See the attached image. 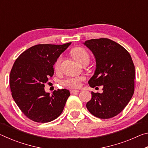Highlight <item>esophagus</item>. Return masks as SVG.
Here are the masks:
<instances>
[{"mask_svg": "<svg viewBox=\"0 0 148 148\" xmlns=\"http://www.w3.org/2000/svg\"><path fill=\"white\" fill-rule=\"evenodd\" d=\"M79 91L78 90H74V89H72L71 90V94H75V93H77V92H78Z\"/></svg>", "mask_w": 148, "mask_h": 148, "instance_id": "obj_1", "label": "esophagus"}]
</instances>
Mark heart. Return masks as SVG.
Returning a JSON list of instances; mask_svg holds the SVG:
<instances>
[{
    "mask_svg": "<svg viewBox=\"0 0 148 148\" xmlns=\"http://www.w3.org/2000/svg\"><path fill=\"white\" fill-rule=\"evenodd\" d=\"M71 54L72 57L79 63L86 61H89V55L86 49L80 47H77L72 49L71 51ZM61 62V57H59L54 63V69L56 71H58L60 69ZM85 79L84 76L71 77L62 80L61 84L62 86L68 87L72 89L79 88L82 86V82Z\"/></svg>",
    "mask_w": 148,
    "mask_h": 148,
    "instance_id": "obj_1",
    "label": "heart"
}]
</instances>
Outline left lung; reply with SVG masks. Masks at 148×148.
Wrapping results in <instances>:
<instances>
[{"mask_svg": "<svg viewBox=\"0 0 148 148\" xmlns=\"http://www.w3.org/2000/svg\"><path fill=\"white\" fill-rule=\"evenodd\" d=\"M83 44L96 61L89 86H103L102 93L91 92L86 107L95 117L111 118L123 111L134 94L135 70L131 56L121 45L108 38L91 39Z\"/></svg>", "mask_w": 148, "mask_h": 148, "instance_id": "obj_1", "label": "left lung"}]
</instances>
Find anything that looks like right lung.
<instances>
[{"instance_id": "obj_1", "label": "right lung", "mask_w": 148, "mask_h": 148, "mask_svg": "<svg viewBox=\"0 0 148 148\" xmlns=\"http://www.w3.org/2000/svg\"><path fill=\"white\" fill-rule=\"evenodd\" d=\"M71 44L36 45L23 52L14 62L10 75L12 96L32 121H51L63 111L70 91L58 89L50 95L45 91L44 84L53 76L57 59Z\"/></svg>"}]
</instances>
